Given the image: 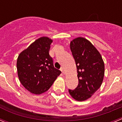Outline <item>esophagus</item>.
Returning a JSON list of instances; mask_svg holds the SVG:
<instances>
[{"instance_id": "obj_1", "label": "esophagus", "mask_w": 122, "mask_h": 122, "mask_svg": "<svg viewBox=\"0 0 122 122\" xmlns=\"http://www.w3.org/2000/svg\"><path fill=\"white\" fill-rule=\"evenodd\" d=\"M60 70H61V71L62 72V73H63V74H65V69L63 67H61V68H60Z\"/></svg>"}]
</instances>
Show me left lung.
Instances as JSON below:
<instances>
[{"instance_id": "8db88e82", "label": "left lung", "mask_w": 122, "mask_h": 122, "mask_svg": "<svg viewBox=\"0 0 122 122\" xmlns=\"http://www.w3.org/2000/svg\"><path fill=\"white\" fill-rule=\"evenodd\" d=\"M70 49L76 62L79 84L69 93L74 100L90 98L101 87L104 75V63L101 54L88 40L77 37L70 42Z\"/></svg>"}]
</instances>
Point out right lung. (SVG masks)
Returning <instances> with one entry per match:
<instances>
[{
	"label": "right lung",
	"mask_w": 122,
	"mask_h": 122,
	"mask_svg": "<svg viewBox=\"0 0 122 122\" xmlns=\"http://www.w3.org/2000/svg\"><path fill=\"white\" fill-rule=\"evenodd\" d=\"M52 42L47 36L39 38L21 52L17 59L19 81L33 94H41L48 90L61 73L54 68L49 54Z\"/></svg>",
	"instance_id": "right-lung-1"
}]
</instances>
